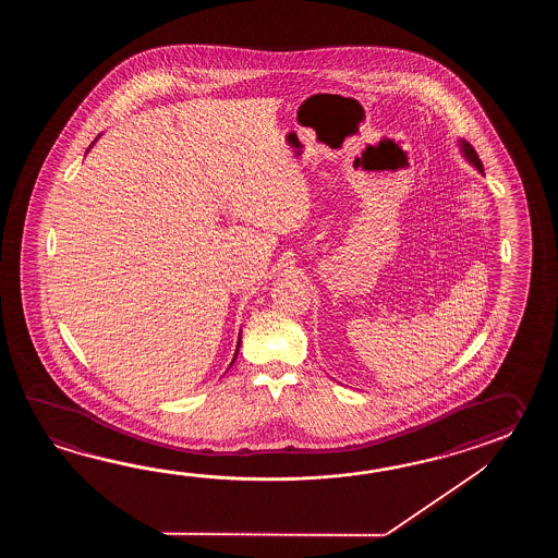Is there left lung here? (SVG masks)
Instances as JSON below:
<instances>
[{
	"label": "left lung",
	"instance_id": "8db88e82",
	"mask_svg": "<svg viewBox=\"0 0 558 558\" xmlns=\"http://www.w3.org/2000/svg\"><path fill=\"white\" fill-rule=\"evenodd\" d=\"M461 145H463V151L466 157H469V161L473 163L481 173H485V169H483V163H481V159H478V155H476V151L473 149V145L471 143L461 142Z\"/></svg>",
	"mask_w": 558,
	"mask_h": 558
}]
</instances>
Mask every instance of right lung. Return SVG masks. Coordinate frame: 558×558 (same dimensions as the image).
<instances>
[{
    "instance_id": "add662e5",
    "label": "right lung",
    "mask_w": 558,
    "mask_h": 558,
    "mask_svg": "<svg viewBox=\"0 0 558 558\" xmlns=\"http://www.w3.org/2000/svg\"><path fill=\"white\" fill-rule=\"evenodd\" d=\"M239 341H241V339H239ZM235 356H238V353H235ZM235 356H233V361H235ZM231 365H233V363H231Z\"/></svg>"
}]
</instances>
